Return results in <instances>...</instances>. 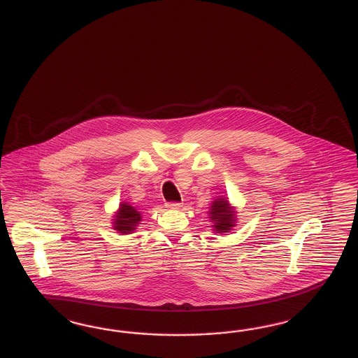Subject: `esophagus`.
<instances>
[{
	"label": "esophagus",
	"mask_w": 358,
	"mask_h": 358,
	"mask_svg": "<svg viewBox=\"0 0 358 358\" xmlns=\"http://www.w3.org/2000/svg\"><path fill=\"white\" fill-rule=\"evenodd\" d=\"M165 206H166L168 209H180V208H181V203H178V202H168V203H165Z\"/></svg>",
	"instance_id": "1"
}]
</instances>
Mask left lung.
<instances>
[{"mask_svg":"<svg viewBox=\"0 0 358 358\" xmlns=\"http://www.w3.org/2000/svg\"><path fill=\"white\" fill-rule=\"evenodd\" d=\"M210 222L215 233H229L235 226V210L230 208L227 198H217L209 210Z\"/></svg>","mask_w":358,"mask_h":358,"instance_id":"obj_1","label":"left lung"}]
</instances>
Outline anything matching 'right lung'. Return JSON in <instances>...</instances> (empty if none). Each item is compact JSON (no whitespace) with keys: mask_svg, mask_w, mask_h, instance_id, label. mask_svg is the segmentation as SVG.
Segmentation results:
<instances>
[{"mask_svg":"<svg viewBox=\"0 0 358 358\" xmlns=\"http://www.w3.org/2000/svg\"><path fill=\"white\" fill-rule=\"evenodd\" d=\"M113 218L115 220L112 223L116 231H119L120 234H131L141 221V213L127 202H122Z\"/></svg>","mask_w":358,"mask_h":358,"instance_id":"add662e5","label":"right lung"}]
</instances>
